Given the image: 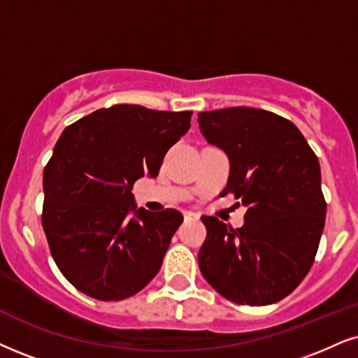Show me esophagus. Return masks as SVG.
Returning <instances> with one entry per match:
<instances>
[{"mask_svg": "<svg viewBox=\"0 0 358 358\" xmlns=\"http://www.w3.org/2000/svg\"><path fill=\"white\" fill-rule=\"evenodd\" d=\"M199 217H201V215L197 213H186V214H184V219H186V220H197Z\"/></svg>", "mask_w": 358, "mask_h": 358, "instance_id": "1", "label": "esophagus"}]
</instances>
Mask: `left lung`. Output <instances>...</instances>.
Returning a JSON list of instances; mask_svg holds the SVG:
<instances>
[{"mask_svg": "<svg viewBox=\"0 0 358 358\" xmlns=\"http://www.w3.org/2000/svg\"><path fill=\"white\" fill-rule=\"evenodd\" d=\"M197 117L204 139L231 164L222 192L247 209L239 229L202 215L199 268L229 301L271 306L301 284L319 249L327 214L319 159L294 122L264 109L237 106Z\"/></svg>", "mask_w": 358, "mask_h": 358, "instance_id": "left-lung-1", "label": "left lung"}]
</instances>
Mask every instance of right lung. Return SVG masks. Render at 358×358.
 Returning a JSON list of instances; mask_svg holds the SVG:
<instances>
[{
	"label": "right lung",
	"instance_id": "1",
	"mask_svg": "<svg viewBox=\"0 0 358 358\" xmlns=\"http://www.w3.org/2000/svg\"><path fill=\"white\" fill-rule=\"evenodd\" d=\"M191 117L116 104L59 136L43 174V229L56 266L83 294L122 301L159 272L182 214L138 207L132 186L156 178Z\"/></svg>",
	"mask_w": 358,
	"mask_h": 358
}]
</instances>
